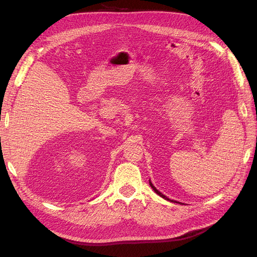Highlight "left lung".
Listing matches in <instances>:
<instances>
[{
    "instance_id": "1",
    "label": "left lung",
    "mask_w": 257,
    "mask_h": 257,
    "mask_svg": "<svg viewBox=\"0 0 257 257\" xmlns=\"http://www.w3.org/2000/svg\"><path fill=\"white\" fill-rule=\"evenodd\" d=\"M149 183H150V186H151V188L153 189V191L155 192V193H157L158 194V195H160L161 197H163V198H164V199H166V200H169V201H174V203H178V201H176V200H172V199H169L168 197H166L165 195H163V194L160 192V191H158L157 190V188H155V186L152 184V182L151 181H149ZM179 204H180V203H179Z\"/></svg>"
}]
</instances>
